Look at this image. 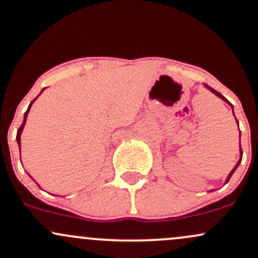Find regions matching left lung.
<instances>
[{
  "label": "left lung",
  "instance_id": "1",
  "mask_svg": "<svg viewBox=\"0 0 258 258\" xmlns=\"http://www.w3.org/2000/svg\"><path fill=\"white\" fill-rule=\"evenodd\" d=\"M205 86H206V88H207V89H210V90H211V91H212V92H213V94H215V95H217V96H218L219 98H222V100H223V101H225V102H228V103H229V105L231 106V108H233V105H231V103L229 102V101H228V100H227V98H225L224 96H223V95H222V94H219V92H218V91H216V90H215V89H212V88H211V86H208V85H206V84H205ZM233 113H234V112H233ZM234 117H235V115H234ZM236 123H238V120H236ZM238 125H239V124H238ZM241 158H242V150H241V145H240V160L238 161V163H236V166L233 168V170H231V172L229 173V175H228V178H227V180H225V183H228V181H229V179L231 178V175H233V173H234V172H235V170H236V168H238V167H239V164H240V163H241Z\"/></svg>",
  "mask_w": 258,
  "mask_h": 258
}]
</instances>
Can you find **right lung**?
Listing matches in <instances>:
<instances>
[{
  "mask_svg": "<svg viewBox=\"0 0 258 258\" xmlns=\"http://www.w3.org/2000/svg\"><path fill=\"white\" fill-rule=\"evenodd\" d=\"M46 89V88H45ZM45 89H42V91L45 90ZM41 91V92H42ZM41 92H40V95H41ZM39 95V96H40ZM37 96V97H39ZM36 97V98H37ZM36 98H34L33 101H31V103L30 105H29V107H28V109H27V112H25L24 113V120H23V123H22V125H20V128L18 129V132H17V143H18V145H19V150H20V135H22V132H23V128H24V125H25V121H27V117H28V113H29V111H30V107H31V105H33L34 103V101L36 100Z\"/></svg>",
  "mask_w": 258,
  "mask_h": 258,
  "instance_id": "right-lung-1",
  "label": "right lung"
}]
</instances>
